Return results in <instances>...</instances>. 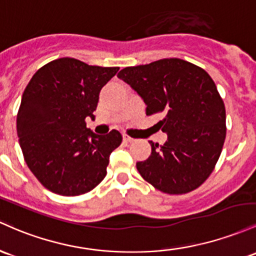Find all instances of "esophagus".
I'll list each match as a JSON object with an SVG mask.
<instances>
[{"label": "esophagus", "instance_id": "34e87169", "mask_svg": "<svg viewBox=\"0 0 256 256\" xmlns=\"http://www.w3.org/2000/svg\"><path fill=\"white\" fill-rule=\"evenodd\" d=\"M123 142H133V138L127 136V134H124V136H123Z\"/></svg>", "mask_w": 256, "mask_h": 256}]
</instances>
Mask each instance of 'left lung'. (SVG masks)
Segmentation results:
<instances>
[{
  "instance_id": "1",
  "label": "left lung",
  "mask_w": 256,
  "mask_h": 256,
  "mask_svg": "<svg viewBox=\"0 0 256 256\" xmlns=\"http://www.w3.org/2000/svg\"><path fill=\"white\" fill-rule=\"evenodd\" d=\"M118 78L142 98L146 114H162L157 124L166 133L151 144V154L136 169L154 188L182 194L202 185L214 170L226 138V111L212 77L178 58L160 59L120 70Z\"/></svg>"
}]
</instances>
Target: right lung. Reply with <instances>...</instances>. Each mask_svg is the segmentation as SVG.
Here are the masks:
<instances>
[{
  "instance_id": "right-lung-1",
  "label": "right lung",
  "mask_w": 256,
  "mask_h": 256,
  "mask_svg": "<svg viewBox=\"0 0 256 256\" xmlns=\"http://www.w3.org/2000/svg\"><path fill=\"white\" fill-rule=\"evenodd\" d=\"M120 68L60 58L36 71L22 93L16 134L24 160L47 190L80 196L102 182L108 157L122 142L118 130L96 136L87 128L102 88Z\"/></svg>"
}]
</instances>
